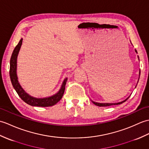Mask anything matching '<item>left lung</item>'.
<instances>
[{"label":"left lung","mask_w":149,"mask_h":149,"mask_svg":"<svg viewBox=\"0 0 149 149\" xmlns=\"http://www.w3.org/2000/svg\"><path fill=\"white\" fill-rule=\"evenodd\" d=\"M135 52L136 53H137V51L135 49ZM138 60H139V57H138ZM140 72H139V78H140ZM130 98V96L129 97H127L126 100H124V101H123V102H119V103H97V102H93V101H92V102L94 103L95 105H96V106H98V107H107V106H110V105H119V104H121V103H123V102H126V100Z\"/></svg>","instance_id":"obj_1"}]
</instances>
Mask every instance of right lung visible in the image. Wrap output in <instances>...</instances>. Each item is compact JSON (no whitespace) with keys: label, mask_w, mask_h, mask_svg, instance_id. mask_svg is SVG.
<instances>
[{"label":"right lung","mask_w":149,"mask_h":149,"mask_svg":"<svg viewBox=\"0 0 149 149\" xmlns=\"http://www.w3.org/2000/svg\"><path fill=\"white\" fill-rule=\"evenodd\" d=\"M23 39H21L18 45L15 47L14 49L13 54L11 55V60H10V70H9V75L11 78V83L13 84V88H15L16 93H18L19 97L22 98L24 102L26 103L31 106L35 107H51L54 105L55 104L60 101L61 99L62 96L63 95V93L65 89V85L67 82V78L65 79L63 83H62L61 87L59 91L56 94L49 96V97L43 98H37L33 96H31L29 94L23 90V89L20 86L19 83L18 81V77L16 74V68H17V57L19 53L20 47L22 46Z\"/></svg>","instance_id":"obj_1"}]
</instances>
